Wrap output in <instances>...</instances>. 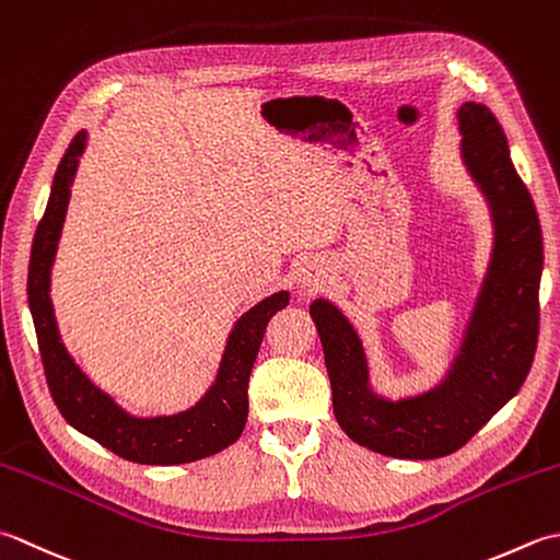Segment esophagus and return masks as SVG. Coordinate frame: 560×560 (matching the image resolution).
<instances>
[{
    "mask_svg": "<svg viewBox=\"0 0 560 560\" xmlns=\"http://www.w3.org/2000/svg\"><path fill=\"white\" fill-rule=\"evenodd\" d=\"M326 278H328V268L318 258H306L300 266V270H296V280H300L302 288H310V290L324 284Z\"/></svg>",
    "mask_w": 560,
    "mask_h": 560,
    "instance_id": "esophagus-1",
    "label": "esophagus"
}]
</instances>
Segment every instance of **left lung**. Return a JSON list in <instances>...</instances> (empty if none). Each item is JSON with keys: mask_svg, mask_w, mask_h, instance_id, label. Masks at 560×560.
Masks as SVG:
<instances>
[{"mask_svg": "<svg viewBox=\"0 0 560 560\" xmlns=\"http://www.w3.org/2000/svg\"><path fill=\"white\" fill-rule=\"evenodd\" d=\"M456 118L462 159L488 200L495 242L462 350L444 382L404 401L376 396L355 328L326 300L310 306L338 425L352 442L394 459H440L464 447L520 392L539 340L544 244L534 200L512 166L493 113L469 101Z\"/></svg>", "mask_w": 560, "mask_h": 560, "instance_id": "left-lung-1", "label": "left lung"}]
</instances>
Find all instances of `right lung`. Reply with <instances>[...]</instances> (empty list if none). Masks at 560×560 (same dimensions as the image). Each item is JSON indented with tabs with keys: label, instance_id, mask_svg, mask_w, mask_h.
<instances>
[{
	"label": "right lung",
	"instance_id": "add662e5",
	"mask_svg": "<svg viewBox=\"0 0 560 560\" xmlns=\"http://www.w3.org/2000/svg\"><path fill=\"white\" fill-rule=\"evenodd\" d=\"M84 144L86 132L82 130L74 135L57 166L48 208L33 238L28 266V306L36 324L40 360L52 401L72 428L128 462L166 466L205 459L230 447L244 432L248 416V376L254 370L258 348L264 343L268 322L272 314L290 304V294H270L268 300L238 318L226 340L217 380L196 406L178 416L159 418H135L125 413L77 368L57 334L50 302V268Z\"/></svg>",
	"mask_w": 560,
	"mask_h": 560
}]
</instances>
